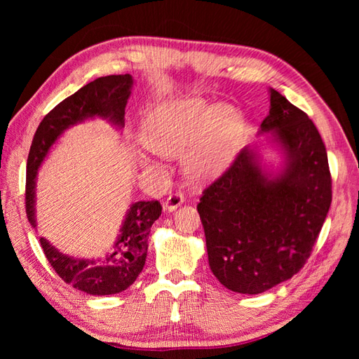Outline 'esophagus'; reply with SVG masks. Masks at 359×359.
Returning <instances> with one entry per match:
<instances>
[{
	"label": "esophagus",
	"mask_w": 359,
	"mask_h": 359,
	"mask_svg": "<svg viewBox=\"0 0 359 359\" xmlns=\"http://www.w3.org/2000/svg\"><path fill=\"white\" fill-rule=\"evenodd\" d=\"M181 203H184V194L182 193H170L169 198L165 201V203H163V210L168 212H172V211H175Z\"/></svg>",
	"instance_id": "esophagus-1"
}]
</instances>
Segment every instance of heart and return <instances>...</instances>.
<instances>
[{"label":"heart","mask_w":359,"mask_h":359,"mask_svg":"<svg viewBox=\"0 0 359 359\" xmlns=\"http://www.w3.org/2000/svg\"><path fill=\"white\" fill-rule=\"evenodd\" d=\"M243 128V115L232 104L182 99L158 106L144 124L142 139L158 154H184L186 175L194 182H205L231 165Z\"/></svg>","instance_id":"1"}]
</instances>
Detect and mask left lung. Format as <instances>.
Returning <instances> with one entry per match:
<instances>
[{"label":"left lung","mask_w":359,"mask_h":359,"mask_svg":"<svg viewBox=\"0 0 359 359\" xmlns=\"http://www.w3.org/2000/svg\"><path fill=\"white\" fill-rule=\"evenodd\" d=\"M271 132L285 168L268 179L259 154L244 148L202 193L198 211L212 274L238 293L256 295L306 265L332 201L327 148L306 112L269 88Z\"/></svg>","instance_id":"8db88e82"}]
</instances>
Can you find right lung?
<instances>
[{"instance_id": "right-lung-1", "label": "right lung", "mask_w": 359, "mask_h": 359, "mask_svg": "<svg viewBox=\"0 0 359 359\" xmlns=\"http://www.w3.org/2000/svg\"><path fill=\"white\" fill-rule=\"evenodd\" d=\"M130 74H111L86 83L79 91L58 103L41 119L32 139L27 163L25 208L28 222L36 227V177L41 161L55 140L70 126L86 118L100 116L124 127L126 104L132 90ZM161 214L158 201H140L130 206L121 227V235L114 245V253L102 259H74L60 253L45 238H40L48 262L55 273L74 289L90 295H114L135 283L142 273L151 226Z\"/></svg>"}]
</instances>
